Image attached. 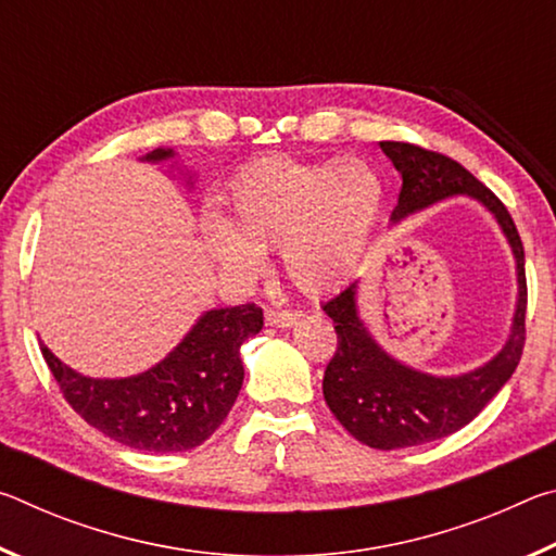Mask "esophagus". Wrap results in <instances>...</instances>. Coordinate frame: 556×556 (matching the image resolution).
<instances>
[{
    "label": "esophagus",
    "mask_w": 556,
    "mask_h": 556,
    "mask_svg": "<svg viewBox=\"0 0 556 556\" xmlns=\"http://www.w3.org/2000/svg\"><path fill=\"white\" fill-rule=\"evenodd\" d=\"M265 321L275 328H291V326H296L299 314L296 312H267Z\"/></svg>",
    "instance_id": "obj_1"
}]
</instances>
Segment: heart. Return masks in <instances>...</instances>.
<instances>
[{
	"instance_id": "obj_1",
	"label": "heart",
	"mask_w": 556,
	"mask_h": 556,
	"mask_svg": "<svg viewBox=\"0 0 556 556\" xmlns=\"http://www.w3.org/2000/svg\"><path fill=\"white\" fill-rule=\"evenodd\" d=\"M384 205V181L363 159L301 162L267 156L232 178L225 223L203 220L211 260L252 277L279 244L281 271L301 294L324 296L361 265Z\"/></svg>"
}]
</instances>
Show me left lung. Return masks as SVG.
I'll use <instances>...</instances> for the list:
<instances>
[{
  "instance_id": "8db88e82",
  "label": "left lung",
  "mask_w": 556,
  "mask_h": 556,
  "mask_svg": "<svg viewBox=\"0 0 556 556\" xmlns=\"http://www.w3.org/2000/svg\"><path fill=\"white\" fill-rule=\"evenodd\" d=\"M384 156L402 176V191L392 211L397 225L441 201L466 195L493 215L515 260L517 296L505 343L483 365L456 375H434L394 357L361 316V279L324 304L333 318L338 348L324 375V397L336 419L370 448H407L444 439L478 417L503 384L513 378L525 345V250L505 205L444 154L404 142H380Z\"/></svg>"
}]
</instances>
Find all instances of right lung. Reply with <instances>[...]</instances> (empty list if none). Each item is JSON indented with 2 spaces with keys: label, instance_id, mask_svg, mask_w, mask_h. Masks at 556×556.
<instances>
[{
  "label": "right lung",
  "instance_id": "1",
  "mask_svg": "<svg viewBox=\"0 0 556 556\" xmlns=\"http://www.w3.org/2000/svg\"><path fill=\"white\" fill-rule=\"evenodd\" d=\"M139 162L166 166L193 191L195 172L174 149L159 147ZM260 331L255 304L208 308L162 361L127 378H90L39 343L63 397L90 427L122 446L176 454L201 446L228 417L244 380L240 345Z\"/></svg>",
  "mask_w": 556,
  "mask_h": 556
}]
</instances>
